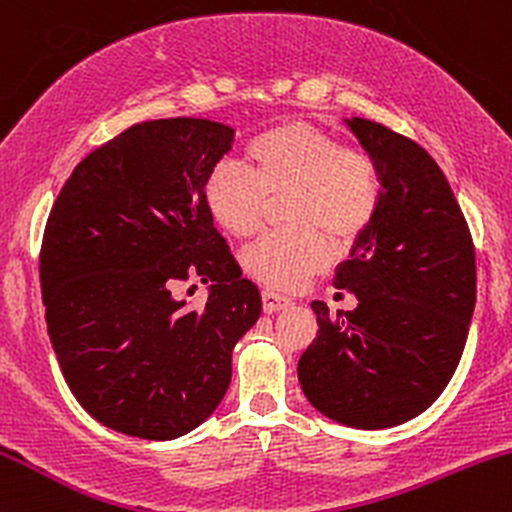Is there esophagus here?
<instances>
[{"label": "esophagus", "mask_w": 512, "mask_h": 512, "mask_svg": "<svg viewBox=\"0 0 512 512\" xmlns=\"http://www.w3.org/2000/svg\"><path fill=\"white\" fill-rule=\"evenodd\" d=\"M291 305V298L281 296V293H276L272 289H264L262 291V308L264 313H279V310L289 308Z\"/></svg>", "instance_id": "1"}]
</instances>
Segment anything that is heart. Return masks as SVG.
<instances>
[{"mask_svg": "<svg viewBox=\"0 0 512 512\" xmlns=\"http://www.w3.org/2000/svg\"><path fill=\"white\" fill-rule=\"evenodd\" d=\"M243 168L219 161L204 180L211 219L236 238H252L272 202L289 197L291 228L257 240L243 252V267L262 284L296 291L330 267L375 221L383 182L373 156L310 122H281L245 149Z\"/></svg>", "mask_w": 512, "mask_h": 512, "instance_id": "1", "label": "heart"}]
</instances>
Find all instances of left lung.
Here are the masks:
<instances>
[{"label":"left lung","instance_id":"1","mask_svg":"<svg viewBox=\"0 0 512 512\" xmlns=\"http://www.w3.org/2000/svg\"><path fill=\"white\" fill-rule=\"evenodd\" d=\"M383 182L375 221L339 264L356 310L313 303L317 337L298 380L317 411L354 428H390L426 411L450 383L477 303L467 221L426 149L380 122H346Z\"/></svg>","mask_w":512,"mask_h":512}]
</instances>
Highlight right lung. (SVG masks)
Returning a JSON list of instances; mask_svg holds the SVG:
<instances>
[{
    "label": "right lung",
    "instance_id": "add662e5",
    "mask_svg": "<svg viewBox=\"0 0 512 512\" xmlns=\"http://www.w3.org/2000/svg\"><path fill=\"white\" fill-rule=\"evenodd\" d=\"M233 134L199 117L139 122L91 151L52 204L40 248L52 349L81 407L125 436L202 424L260 317V291L204 204ZM190 278L212 284L202 311L172 296Z\"/></svg>",
    "mask_w": 512,
    "mask_h": 512
}]
</instances>
